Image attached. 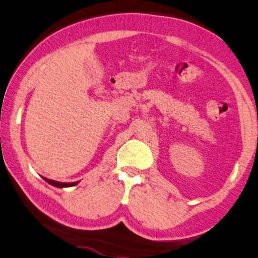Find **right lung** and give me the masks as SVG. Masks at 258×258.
<instances>
[{"instance_id": "right-lung-1", "label": "right lung", "mask_w": 258, "mask_h": 258, "mask_svg": "<svg viewBox=\"0 0 258 258\" xmlns=\"http://www.w3.org/2000/svg\"><path fill=\"white\" fill-rule=\"evenodd\" d=\"M44 179H45L49 184H51V185L57 186V187L73 186V185H76V184H78V182H75V183H61V182H55V180H51V179H46V178H44Z\"/></svg>"}]
</instances>
